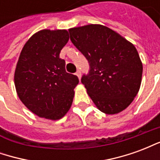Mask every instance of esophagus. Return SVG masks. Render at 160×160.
I'll return each mask as SVG.
<instances>
[{
	"label": "esophagus",
	"mask_w": 160,
	"mask_h": 160,
	"mask_svg": "<svg viewBox=\"0 0 160 160\" xmlns=\"http://www.w3.org/2000/svg\"><path fill=\"white\" fill-rule=\"evenodd\" d=\"M75 74H76L77 76L79 77V79H80V78H81V72H80V70H78Z\"/></svg>",
	"instance_id": "esophagus-1"
}]
</instances>
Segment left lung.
<instances>
[{
  "label": "left lung",
  "instance_id": "8db88e82",
  "mask_svg": "<svg viewBox=\"0 0 160 160\" xmlns=\"http://www.w3.org/2000/svg\"><path fill=\"white\" fill-rule=\"evenodd\" d=\"M73 45L90 64L81 82L96 107L118 114L133 102L140 90L142 62L134 45L107 26L90 24L68 29Z\"/></svg>",
  "mask_w": 160,
  "mask_h": 160
}]
</instances>
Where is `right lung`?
Listing matches in <instances>:
<instances>
[{
  "label": "right lung",
  "instance_id": "right-lung-1",
  "mask_svg": "<svg viewBox=\"0 0 160 160\" xmlns=\"http://www.w3.org/2000/svg\"><path fill=\"white\" fill-rule=\"evenodd\" d=\"M69 39L67 30H41L25 43L14 72L18 97L39 118L59 120L69 111L79 79L65 69L60 52Z\"/></svg>",
  "mask_w": 160,
  "mask_h": 160
}]
</instances>
